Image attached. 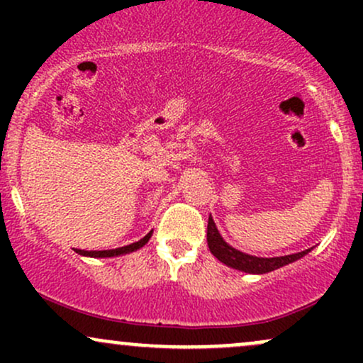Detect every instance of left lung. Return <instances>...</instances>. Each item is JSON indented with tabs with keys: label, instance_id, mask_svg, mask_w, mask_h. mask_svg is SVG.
I'll return each mask as SVG.
<instances>
[{
	"label": "left lung",
	"instance_id": "obj_1",
	"mask_svg": "<svg viewBox=\"0 0 363 363\" xmlns=\"http://www.w3.org/2000/svg\"><path fill=\"white\" fill-rule=\"evenodd\" d=\"M206 240L208 247H210V252L223 264H227L228 268L239 269V272L251 273V274H264L269 272H274V269L281 268V266L290 264V262L301 259V257L306 256L312 251L311 249H306L302 252L289 254V256H278V257H257L251 256V254H245L239 249L232 247L230 244H227L223 240V237L220 235L218 228L213 222V216L210 215L208 218V232H206Z\"/></svg>",
	"mask_w": 363,
	"mask_h": 363
}]
</instances>
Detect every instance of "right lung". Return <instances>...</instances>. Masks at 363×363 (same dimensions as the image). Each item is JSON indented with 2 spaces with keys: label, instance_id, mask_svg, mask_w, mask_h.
Instances as JSON below:
<instances>
[{
  "label": "right lung",
  "instance_id": "obj_1",
  "mask_svg": "<svg viewBox=\"0 0 363 363\" xmlns=\"http://www.w3.org/2000/svg\"><path fill=\"white\" fill-rule=\"evenodd\" d=\"M153 230H150L143 239H140L138 242H133L129 245H124V247H118V249H107V251H82V249H77V252L80 256H86V257H116V256H123V254H129V252H135L138 249L143 247L145 244L148 242L150 237H152Z\"/></svg>",
  "mask_w": 363,
  "mask_h": 363
}]
</instances>
